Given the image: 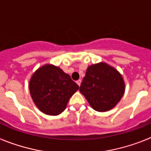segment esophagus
Listing matches in <instances>:
<instances>
[{"mask_svg":"<svg viewBox=\"0 0 151 151\" xmlns=\"http://www.w3.org/2000/svg\"><path fill=\"white\" fill-rule=\"evenodd\" d=\"M81 82H82L81 79H78V81H77V82H76V83H77V85H78V86H80V85H81Z\"/></svg>","mask_w":151,"mask_h":151,"instance_id":"34e87169","label":"esophagus"}]
</instances>
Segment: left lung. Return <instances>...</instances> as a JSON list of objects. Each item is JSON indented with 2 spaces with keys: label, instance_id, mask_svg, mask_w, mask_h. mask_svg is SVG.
<instances>
[{
  "label": "left lung",
  "instance_id": "obj_1",
  "mask_svg": "<svg viewBox=\"0 0 151 151\" xmlns=\"http://www.w3.org/2000/svg\"><path fill=\"white\" fill-rule=\"evenodd\" d=\"M125 89L120 73L113 66L101 62L87 68L79 91L94 110L106 112L116 106Z\"/></svg>",
  "mask_w": 151,
  "mask_h": 151
}]
</instances>
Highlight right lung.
<instances>
[{"instance_id": "add662e5", "label": "right lung", "mask_w": 151, "mask_h": 151, "mask_svg": "<svg viewBox=\"0 0 151 151\" xmlns=\"http://www.w3.org/2000/svg\"><path fill=\"white\" fill-rule=\"evenodd\" d=\"M29 88L33 102L40 111L47 115L57 116L64 111L69 98L79 87L59 66L45 64L33 73Z\"/></svg>"}]
</instances>
